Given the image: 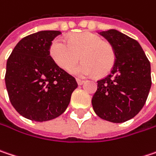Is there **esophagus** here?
<instances>
[{
    "instance_id": "obj_1",
    "label": "esophagus",
    "mask_w": 156,
    "mask_h": 156,
    "mask_svg": "<svg viewBox=\"0 0 156 156\" xmlns=\"http://www.w3.org/2000/svg\"><path fill=\"white\" fill-rule=\"evenodd\" d=\"M84 82H85V80H82V79L77 78V83H78V86H81V85H83V84H84Z\"/></svg>"
}]
</instances>
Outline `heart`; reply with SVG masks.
Segmentation results:
<instances>
[{
    "label": "heart",
    "mask_w": 156,
    "mask_h": 156,
    "mask_svg": "<svg viewBox=\"0 0 156 156\" xmlns=\"http://www.w3.org/2000/svg\"><path fill=\"white\" fill-rule=\"evenodd\" d=\"M50 53L53 61L66 71H69L80 59L84 62L72 69L78 77L108 74L113 68L116 54L112 45L104 42L100 36L91 32L72 35L66 41L58 37L51 43Z\"/></svg>",
    "instance_id": "b5f03b06"
}]
</instances>
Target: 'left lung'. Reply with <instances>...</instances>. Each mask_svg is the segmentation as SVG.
Masks as SVG:
<instances>
[{"mask_svg":"<svg viewBox=\"0 0 156 156\" xmlns=\"http://www.w3.org/2000/svg\"><path fill=\"white\" fill-rule=\"evenodd\" d=\"M99 34L112 45L116 60L111 74L97 81L93 108L103 120L125 122L134 118L146 104L152 85L151 65L133 38L116 29Z\"/></svg>","mask_w":156,"mask_h":156,"instance_id":"left-lung-1","label":"left lung"}]
</instances>
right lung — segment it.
<instances>
[{
	"mask_svg": "<svg viewBox=\"0 0 156 156\" xmlns=\"http://www.w3.org/2000/svg\"><path fill=\"white\" fill-rule=\"evenodd\" d=\"M61 34L44 30L26 36L8 59L5 84L9 101L28 120L43 122L57 118L78 87L76 79L50 56L51 41Z\"/></svg>",
	"mask_w": 156,
	"mask_h": 156,
	"instance_id": "obj_1",
	"label": "right lung"
}]
</instances>
